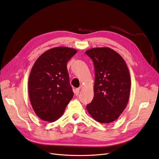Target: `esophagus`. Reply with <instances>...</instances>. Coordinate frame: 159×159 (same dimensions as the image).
I'll return each instance as SVG.
<instances>
[{"instance_id": "34e87169", "label": "esophagus", "mask_w": 159, "mask_h": 159, "mask_svg": "<svg viewBox=\"0 0 159 159\" xmlns=\"http://www.w3.org/2000/svg\"><path fill=\"white\" fill-rule=\"evenodd\" d=\"M80 88H77V89H75L74 93H75V94L76 95H78L80 93Z\"/></svg>"}]
</instances>
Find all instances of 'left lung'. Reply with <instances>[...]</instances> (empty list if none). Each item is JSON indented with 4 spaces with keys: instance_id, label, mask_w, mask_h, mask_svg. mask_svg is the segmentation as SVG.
Instances as JSON below:
<instances>
[{
    "instance_id": "left-lung-1",
    "label": "left lung",
    "mask_w": 159,
    "mask_h": 159,
    "mask_svg": "<svg viewBox=\"0 0 159 159\" xmlns=\"http://www.w3.org/2000/svg\"><path fill=\"white\" fill-rule=\"evenodd\" d=\"M85 54L95 67L94 97L87 110L96 121L111 123L120 116L129 101L131 79L128 66L110 48H93Z\"/></svg>"
}]
</instances>
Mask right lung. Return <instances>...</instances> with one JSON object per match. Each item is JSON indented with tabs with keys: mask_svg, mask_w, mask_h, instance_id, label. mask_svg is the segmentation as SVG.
Wrapping results in <instances>:
<instances>
[{
	"mask_svg": "<svg viewBox=\"0 0 159 159\" xmlns=\"http://www.w3.org/2000/svg\"><path fill=\"white\" fill-rule=\"evenodd\" d=\"M76 52L72 48L54 47L43 53L33 66L30 99L37 116L44 121L57 120L74 96L66 64Z\"/></svg>",
	"mask_w": 159,
	"mask_h": 159,
	"instance_id": "1",
	"label": "right lung"
}]
</instances>
